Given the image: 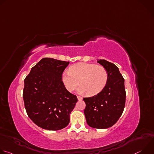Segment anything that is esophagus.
<instances>
[{
  "mask_svg": "<svg viewBox=\"0 0 154 154\" xmlns=\"http://www.w3.org/2000/svg\"><path fill=\"white\" fill-rule=\"evenodd\" d=\"M77 99H78V100H82L83 98H82L81 96H77Z\"/></svg>",
  "mask_w": 154,
  "mask_h": 154,
  "instance_id": "34e87169",
  "label": "esophagus"
}]
</instances>
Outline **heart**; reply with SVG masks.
<instances>
[{
    "label": "heart",
    "instance_id": "obj_1",
    "mask_svg": "<svg viewBox=\"0 0 154 154\" xmlns=\"http://www.w3.org/2000/svg\"><path fill=\"white\" fill-rule=\"evenodd\" d=\"M61 79L69 92H72L80 82L81 85L77 89L79 93H88L90 96H95L100 93L106 85L108 74L102 66L80 63L71 66L69 71H63Z\"/></svg>",
    "mask_w": 154,
    "mask_h": 154
}]
</instances>
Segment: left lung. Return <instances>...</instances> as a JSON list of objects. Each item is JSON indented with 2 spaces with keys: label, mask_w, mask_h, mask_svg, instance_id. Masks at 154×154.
I'll return each mask as SVG.
<instances>
[{
  "label": "left lung",
  "mask_w": 154,
  "mask_h": 154,
  "mask_svg": "<svg viewBox=\"0 0 154 154\" xmlns=\"http://www.w3.org/2000/svg\"><path fill=\"white\" fill-rule=\"evenodd\" d=\"M97 62L106 69L108 79L100 93L83 98L86 103L84 114L89 126L105 129L113 126L122 114L126 97L124 79L115 64L105 60Z\"/></svg>",
  "instance_id": "obj_1"
}]
</instances>
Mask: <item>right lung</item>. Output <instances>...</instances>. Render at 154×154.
<instances>
[{"mask_svg": "<svg viewBox=\"0 0 154 154\" xmlns=\"http://www.w3.org/2000/svg\"><path fill=\"white\" fill-rule=\"evenodd\" d=\"M69 61L42 58L24 80L23 99L27 113L38 127L58 130L66 127L78 101L61 82Z\"/></svg>", "mask_w": 154, "mask_h": 154, "instance_id": "obj_1", "label": "right lung"}]
</instances>
